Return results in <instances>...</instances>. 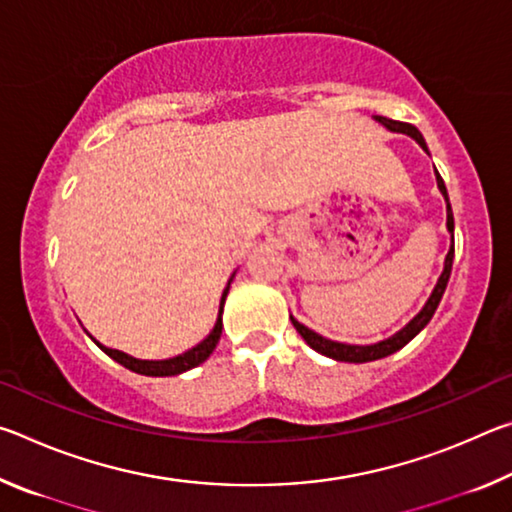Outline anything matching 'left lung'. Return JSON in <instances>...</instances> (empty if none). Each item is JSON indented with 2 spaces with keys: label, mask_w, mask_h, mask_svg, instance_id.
Returning <instances> with one entry per match:
<instances>
[{
  "label": "left lung",
  "mask_w": 512,
  "mask_h": 512,
  "mask_svg": "<svg viewBox=\"0 0 512 512\" xmlns=\"http://www.w3.org/2000/svg\"><path fill=\"white\" fill-rule=\"evenodd\" d=\"M375 119L381 121V124H384L386 128H391V131H395V133L411 135L413 140L418 142V144L422 146V149L429 153L427 144H424V137L420 135V131H418V128H415V126L404 124V121H395V119L381 117V115H377ZM436 180H438L440 192H443L445 201H447V228H449V232H452V237H454V214H452V205H449L447 187H445V183H443V178H440V173H436ZM452 262H454V244H452V248H449V253H447V257H445V271H443V275L438 277V284H436V289H433L431 298L427 300V305L422 307L420 314L415 316L409 325H406L404 329H400V332H397L395 336H391V339H386V341H381V343H375V345H348V343H336V341L323 339V336L316 334V332H311L309 327L300 325L296 318H291V323H293V327L298 329V334L302 336V339L307 341L309 348H314L316 352L325 354V357H329V359L348 361V363H366V361H375V359H381V357H388V354H393V352H397L400 348H404V345L409 343V341L413 339V336L418 334L420 329L429 323L431 316H433V311L438 309L440 298H443V293H445V289H447L449 275H452Z\"/></svg>",
  "instance_id": "8db88e82"
}]
</instances>
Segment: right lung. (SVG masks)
Here are the masks:
<instances>
[{
	"instance_id": "1",
	"label": "right lung",
	"mask_w": 512,
	"mask_h": 512,
	"mask_svg": "<svg viewBox=\"0 0 512 512\" xmlns=\"http://www.w3.org/2000/svg\"><path fill=\"white\" fill-rule=\"evenodd\" d=\"M232 280V277H230ZM228 289H230V282L228 287H225L223 291V298H221V307H219V318H216V325L210 332V336L203 343H198L196 348L187 350L185 354H178V357L173 359H164V361H142V359H133L128 357L126 352H119V350H110V348H103L101 343H97L99 348L108 354L110 359H115L117 363H121V366L137 372V375H149V377H169V375H180V372L185 370H192L196 368L198 363H203L210 354L214 352L216 343H219L221 339V329H223V323H221V311H223V302H225V296H228Z\"/></svg>"
}]
</instances>
